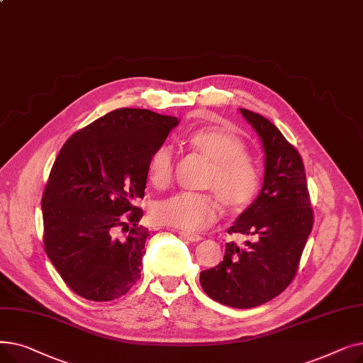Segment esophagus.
I'll return each instance as SVG.
<instances>
[{"instance_id":"esophagus-1","label":"esophagus","mask_w":363,"mask_h":363,"mask_svg":"<svg viewBox=\"0 0 363 363\" xmlns=\"http://www.w3.org/2000/svg\"><path fill=\"white\" fill-rule=\"evenodd\" d=\"M179 235H181L182 238L188 240V241H191V242H197V241L201 240V235L193 234V233H186V231H179Z\"/></svg>"}]
</instances>
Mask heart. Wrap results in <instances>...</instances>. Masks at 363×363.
<instances>
[{
    "instance_id": "1",
    "label": "heart",
    "mask_w": 363,
    "mask_h": 363,
    "mask_svg": "<svg viewBox=\"0 0 363 363\" xmlns=\"http://www.w3.org/2000/svg\"><path fill=\"white\" fill-rule=\"evenodd\" d=\"M186 143L208 164L201 186L216 193H179L159 203L152 216L164 225L184 231H201L220 216V202L228 211H242L257 196L260 174L245 155V144L235 132L222 126H206L191 132ZM150 182L166 188L174 178V152L169 145H159L147 163Z\"/></svg>"
}]
</instances>
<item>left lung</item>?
I'll return each instance as SVG.
<instances>
[{
	"label": "left lung",
	"instance_id": "left-lung-1",
	"mask_svg": "<svg viewBox=\"0 0 363 363\" xmlns=\"http://www.w3.org/2000/svg\"><path fill=\"white\" fill-rule=\"evenodd\" d=\"M263 144L262 191L228 234L253 241L226 242L223 260L200 274L204 293L225 306L250 309L272 300L294 279L313 228V211L303 160L281 130L262 114L240 108Z\"/></svg>",
	"mask_w": 363,
	"mask_h": 363
}]
</instances>
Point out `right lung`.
Returning a JSON list of instances; mask_svg holds the SVG:
<instances>
[{"instance_id":"1","label":"right lung","mask_w":363,"mask_h":363,"mask_svg":"<svg viewBox=\"0 0 363 363\" xmlns=\"http://www.w3.org/2000/svg\"><path fill=\"white\" fill-rule=\"evenodd\" d=\"M177 125L147 108H118L62 147L41 201L44 249L78 296L114 300L140 279L151 233L133 203L144 197L151 152Z\"/></svg>"}]
</instances>
